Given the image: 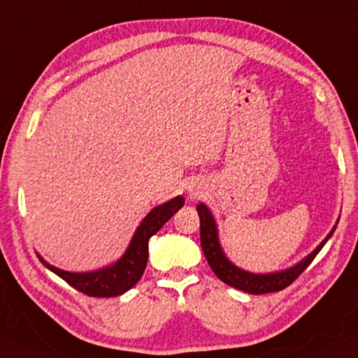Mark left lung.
Listing matches in <instances>:
<instances>
[{
	"label": "left lung",
	"mask_w": 358,
	"mask_h": 358,
	"mask_svg": "<svg viewBox=\"0 0 358 358\" xmlns=\"http://www.w3.org/2000/svg\"><path fill=\"white\" fill-rule=\"evenodd\" d=\"M196 210L199 215V236H201V247L212 271L217 274L224 284L250 294L274 293L287 288L299 274L308 267L311 261L322 250L323 245L328 243V239L334 234L338 222H336V226L331 229L327 238L323 239L308 256H305L302 261L294 264L293 267L273 273H252L236 267V265L226 256V253H224L220 243L217 221H215L209 207L204 203H199L196 206Z\"/></svg>",
	"instance_id": "left-lung-1"
}]
</instances>
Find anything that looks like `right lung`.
I'll use <instances>...</instances> for the list:
<instances>
[{
  "mask_svg": "<svg viewBox=\"0 0 358 358\" xmlns=\"http://www.w3.org/2000/svg\"><path fill=\"white\" fill-rule=\"evenodd\" d=\"M182 204H185V198L178 195L164 204L154 207L140 222L122 257L108 267L84 273L65 271L48 264L39 253L38 257L50 271L57 274L66 284H70L80 293L93 297L120 296L134 287L143 276L148 264L149 238L155 235L163 227V224L168 222L173 217V213L181 209Z\"/></svg>",
  "mask_w": 358,
  "mask_h": 358,
  "instance_id": "1",
  "label": "right lung"
}]
</instances>
